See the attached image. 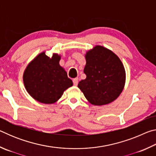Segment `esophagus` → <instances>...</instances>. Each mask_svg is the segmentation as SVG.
I'll return each mask as SVG.
<instances>
[{"label": "esophagus", "instance_id": "34e87169", "mask_svg": "<svg viewBox=\"0 0 156 156\" xmlns=\"http://www.w3.org/2000/svg\"><path fill=\"white\" fill-rule=\"evenodd\" d=\"M73 84H74L75 86H77L78 83V78H73Z\"/></svg>", "mask_w": 156, "mask_h": 156}]
</instances>
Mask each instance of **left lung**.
Segmentation results:
<instances>
[{
    "instance_id": "8db88e82",
    "label": "left lung",
    "mask_w": 156,
    "mask_h": 156,
    "mask_svg": "<svg viewBox=\"0 0 156 156\" xmlns=\"http://www.w3.org/2000/svg\"><path fill=\"white\" fill-rule=\"evenodd\" d=\"M84 73L87 77L79 82L78 88L91 105L109 104L122 93L126 73L122 62L111 50L96 45L86 53Z\"/></svg>"
}]
</instances>
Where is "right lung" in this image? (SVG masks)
<instances>
[{
    "instance_id": "1",
    "label": "right lung",
    "mask_w": 156,
    "mask_h": 156,
    "mask_svg": "<svg viewBox=\"0 0 156 156\" xmlns=\"http://www.w3.org/2000/svg\"><path fill=\"white\" fill-rule=\"evenodd\" d=\"M61 56L49 58L43 51L31 60L23 73V83L28 94L44 104L57 102L66 89L73 85L65 69L59 64Z\"/></svg>"
}]
</instances>
